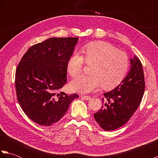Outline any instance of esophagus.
Segmentation results:
<instances>
[{
	"instance_id": "esophagus-1",
	"label": "esophagus",
	"mask_w": 158,
	"mask_h": 158,
	"mask_svg": "<svg viewBox=\"0 0 158 158\" xmlns=\"http://www.w3.org/2000/svg\"><path fill=\"white\" fill-rule=\"evenodd\" d=\"M81 97L83 99H84L85 100H89L91 99V97H90L89 96H81Z\"/></svg>"
}]
</instances>
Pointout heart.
<instances>
[{
    "label": "heart",
    "instance_id": "1",
    "mask_svg": "<svg viewBox=\"0 0 158 158\" xmlns=\"http://www.w3.org/2000/svg\"><path fill=\"white\" fill-rule=\"evenodd\" d=\"M83 57L74 53L67 62V71L75 77L81 74L84 60L88 64H93L91 75H81L70 82L73 92L88 94L103 88H114L122 81L128 71L130 59L126 52L117 50L109 43L98 41L89 43L81 49Z\"/></svg>",
    "mask_w": 158,
    "mask_h": 158
}]
</instances>
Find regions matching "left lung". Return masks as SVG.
Returning <instances> with one entry per match:
<instances>
[{
    "label": "left lung",
    "instance_id": "obj_1",
    "mask_svg": "<svg viewBox=\"0 0 158 158\" xmlns=\"http://www.w3.org/2000/svg\"><path fill=\"white\" fill-rule=\"evenodd\" d=\"M130 69L115 89L104 94L102 105L94 119L103 130H114L123 126L138 109L145 83L142 64L136 56L130 59Z\"/></svg>",
    "mask_w": 158,
    "mask_h": 158
}]
</instances>
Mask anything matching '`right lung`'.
<instances>
[{
  "label": "right lung",
  "instance_id": "obj_1",
  "mask_svg": "<svg viewBox=\"0 0 158 158\" xmlns=\"http://www.w3.org/2000/svg\"><path fill=\"white\" fill-rule=\"evenodd\" d=\"M79 38H49L31 47L17 67L15 85L23 111L39 125L49 126L62 118L79 96L60 89L67 81V62Z\"/></svg>",
  "mask_w": 158,
  "mask_h": 158
}]
</instances>
